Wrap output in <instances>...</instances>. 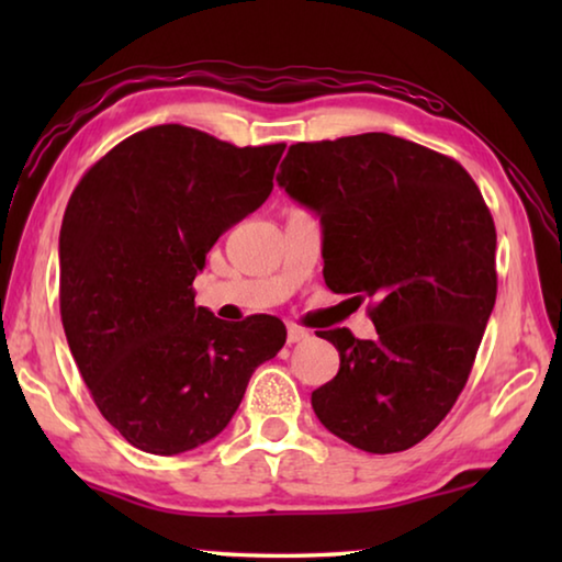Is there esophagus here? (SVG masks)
I'll use <instances>...</instances> for the list:
<instances>
[{
	"label": "esophagus",
	"instance_id": "1",
	"mask_svg": "<svg viewBox=\"0 0 562 562\" xmlns=\"http://www.w3.org/2000/svg\"><path fill=\"white\" fill-rule=\"evenodd\" d=\"M307 337H310V331H307V329L294 327V325H290V327H288V345H297V341H304Z\"/></svg>",
	"mask_w": 562,
	"mask_h": 562
}]
</instances>
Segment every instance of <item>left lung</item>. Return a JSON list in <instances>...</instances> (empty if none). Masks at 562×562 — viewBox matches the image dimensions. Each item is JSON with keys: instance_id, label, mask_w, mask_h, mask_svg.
<instances>
[{"instance_id": "1", "label": "left lung", "mask_w": 562, "mask_h": 562, "mask_svg": "<svg viewBox=\"0 0 562 562\" xmlns=\"http://www.w3.org/2000/svg\"><path fill=\"white\" fill-rule=\"evenodd\" d=\"M278 183L319 215L325 282L369 307L374 339L339 351L312 408L341 441L396 453L426 439L469 382L496 304V225L453 158L389 133L294 144Z\"/></svg>"}]
</instances>
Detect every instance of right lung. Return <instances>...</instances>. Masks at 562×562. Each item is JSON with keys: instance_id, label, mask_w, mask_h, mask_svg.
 <instances>
[{"instance_id": "1", "label": "right lung", "mask_w": 562, "mask_h": 562, "mask_svg": "<svg viewBox=\"0 0 562 562\" xmlns=\"http://www.w3.org/2000/svg\"><path fill=\"white\" fill-rule=\"evenodd\" d=\"M282 150L164 123L113 146L74 188L59 235L66 341L103 418L140 451L215 439L288 339L280 319L227 325L193 292L217 237L268 201Z\"/></svg>"}]
</instances>
